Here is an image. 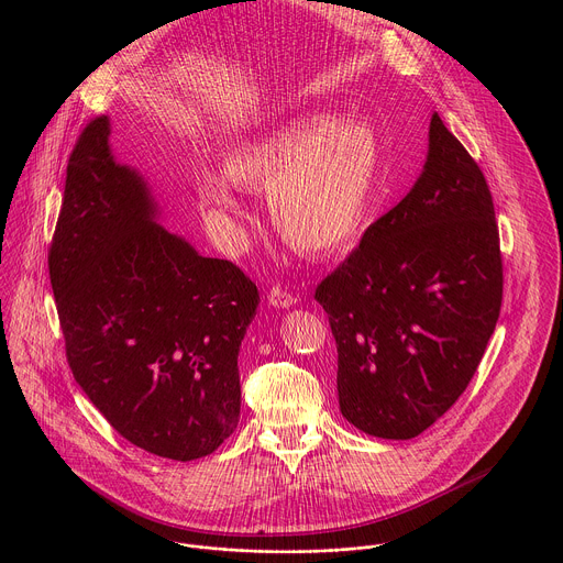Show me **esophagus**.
I'll return each mask as SVG.
<instances>
[{"mask_svg":"<svg viewBox=\"0 0 563 563\" xmlns=\"http://www.w3.org/2000/svg\"><path fill=\"white\" fill-rule=\"evenodd\" d=\"M267 300H269V305H274V307H280V309H287V307L296 305V296H294V294H289L287 289L278 287V285L269 289V294H267Z\"/></svg>","mask_w":563,"mask_h":563,"instance_id":"34e87169","label":"esophagus"}]
</instances>
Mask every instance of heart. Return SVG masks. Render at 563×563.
Here are the masks:
<instances>
[{"label": "heart", "mask_w": 563, "mask_h": 563, "mask_svg": "<svg viewBox=\"0 0 563 563\" xmlns=\"http://www.w3.org/2000/svg\"><path fill=\"white\" fill-rule=\"evenodd\" d=\"M376 172L378 135L367 120L316 113L233 144L222 157L224 178L202 172L196 191L220 218L240 216L229 183L267 194L285 243L298 254L328 256L356 233Z\"/></svg>", "instance_id": "obj_1"}]
</instances>
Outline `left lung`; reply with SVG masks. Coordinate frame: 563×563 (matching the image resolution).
<instances>
[{"mask_svg":"<svg viewBox=\"0 0 563 563\" xmlns=\"http://www.w3.org/2000/svg\"><path fill=\"white\" fill-rule=\"evenodd\" d=\"M504 296L488 183L439 113L423 172L316 287L339 352L343 417L378 439H415L474 376Z\"/></svg>","mask_w":563,"mask_h":563,"instance_id":"8db88e82","label":"left lung"}]
</instances>
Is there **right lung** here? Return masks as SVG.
<instances>
[{
	"mask_svg": "<svg viewBox=\"0 0 563 563\" xmlns=\"http://www.w3.org/2000/svg\"><path fill=\"white\" fill-rule=\"evenodd\" d=\"M109 135L107 115L79 133L48 252L66 358L118 434L194 461L238 426V352L261 296L233 263L157 224L146 180Z\"/></svg>",
	"mask_w": 563,
	"mask_h": 563,
	"instance_id": "add662e5",
	"label": "right lung"
}]
</instances>
